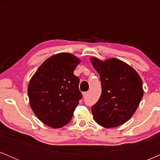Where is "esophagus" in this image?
Instances as JSON below:
<instances>
[{
	"label": "esophagus",
	"instance_id": "1",
	"mask_svg": "<svg viewBox=\"0 0 160 160\" xmlns=\"http://www.w3.org/2000/svg\"><path fill=\"white\" fill-rule=\"evenodd\" d=\"M88 94H89V92H82V96L83 97L87 96Z\"/></svg>",
	"mask_w": 160,
	"mask_h": 160
}]
</instances>
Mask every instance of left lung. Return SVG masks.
<instances>
[{
	"instance_id": "1",
	"label": "left lung",
	"mask_w": 160,
	"mask_h": 160,
	"mask_svg": "<svg viewBox=\"0 0 160 160\" xmlns=\"http://www.w3.org/2000/svg\"><path fill=\"white\" fill-rule=\"evenodd\" d=\"M90 61L99 74L102 95L92 107L95 122L104 128L120 126L136 111L144 95L142 80L137 71L117 58Z\"/></svg>"
}]
</instances>
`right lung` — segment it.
I'll use <instances>...</instances> for the list:
<instances>
[{
    "instance_id": "1",
    "label": "right lung",
    "mask_w": 160,
    "mask_h": 160,
    "mask_svg": "<svg viewBox=\"0 0 160 160\" xmlns=\"http://www.w3.org/2000/svg\"><path fill=\"white\" fill-rule=\"evenodd\" d=\"M80 59L68 52L47 58L29 81V103L36 117L43 123L58 128L71 121L82 98L79 78L74 71Z\"/></svg>"
}]
</instances>
